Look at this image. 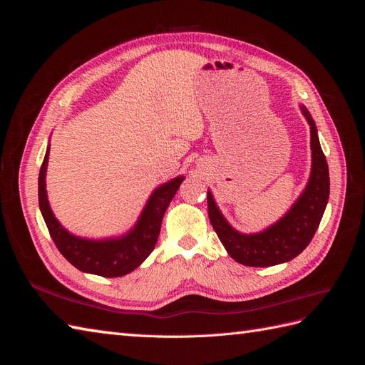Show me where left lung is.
Returning <instances> with one entry per match:
<instances>
[{
    "mask_svg": "<svg viewBox=\"0 0 365 365\" xmlns=\"http://www.w3.org/2000/svg\"><path fill=\"white\" fill-rule=\"evenodd\" d=\"M300 109L311 126L312 169L303 193L298 196L288 213L260 233L244 235L227 222L212 192H207L210 222L230 257L245 267H274L292 260L312 240L324 215L330 190L327 161L319 146L312 115L304 106H300Z\"/></svg>",
    "mask_w": 365,
    "mask_h": 365,
    "instance_id": "obj_1",
    "label": "left lung"
}]
</instances>
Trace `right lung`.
<instances>
[{"label": "right lung", "mask_w": 365, "mask_h": 365, "mask_svg": "<svg viewBox=\"0 0 365 365\" xmlns=\"http://www.w3.org/2000/svg\"><path fill=\"white\" fill-rule=\"evenodd\" d=\"M48 153L50 146L47 148L39 170V208L50 236L62 256L79 271L102 275V277H121V275H126L138 268L157 245L163 216L184 181V176L164 182L153 190L137 224L126 235L121 237L93 240L71 235L54 217L46 190Z\"/></svg>", "instance_id": "obj_1"}]
</instances>
